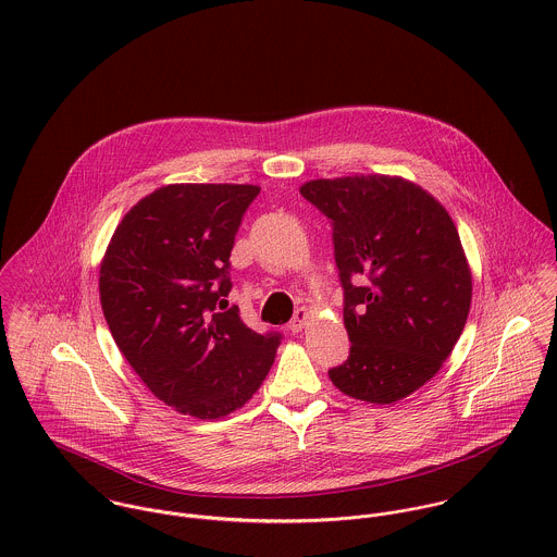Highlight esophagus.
Here are the masks:
<instances>
[{"mask_svg":"<svg viewBox=\"0 0 557 557\" xmlns=\"http://www.w3.org/2000/svg\"><path fill=\"white\" fill-rule=\"evenodd\" d=\"M307 321H309V311H307L305 307H300V309L294 313V319L289 321V330L296 334V332H300V330L307 325Z\"/></svg>","mask_w":557,"mask_h":557,"instance_id":"esophagus-1","label":"esophagus"}]
</instances>
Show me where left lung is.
Masks as SVG:
<instances>
[{
	"instance_id": "1",
	"label": "left lung",
	"mask_w": 557,
	"mask_h": 557,
	"mask_svg": "<svg viewBox=\"0 0 557 557\" xmlns=\"http://www.w3.org/2000/svg\"><path fill=\"white\" fill-rule=\"evenodd\" d=\"M332 221L349 358L327 371L347 397L388 405L424 386L455 349L472 272L446 208L398 175L300 186Z\"/></svg>"
}]
</instances>
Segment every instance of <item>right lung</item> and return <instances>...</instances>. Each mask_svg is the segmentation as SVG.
I'll return each mask as SVG.
<instances>
[{"label":"right lung","instance_id":"obj_1","mask_svg":"<svg viewBox=\"0 0 557 557\" xmlns=\"http://www.w3.org/2000/svg\"><path fill=\"white\" fill-rule=\"evenodd\" d=\"M252 184H169L117 225L100 263L111 336L154 397L201 420L239 409L265 380L278 332L227 307L230 255Z\"/></svg>","mask_w":557,"mask_h":557}]
</instances>
